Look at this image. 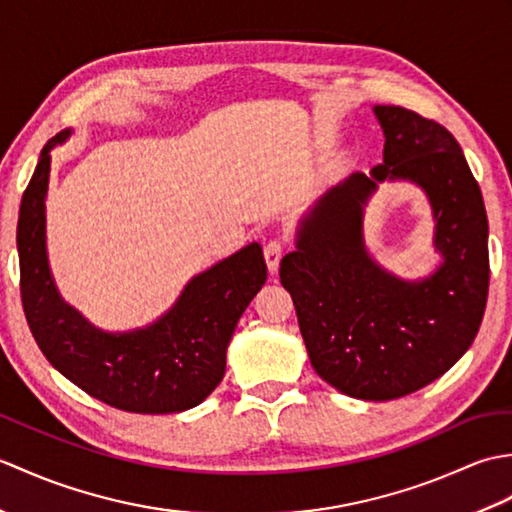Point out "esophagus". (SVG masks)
Wrapping results in <instances>:
<instances>
[{
  "instance_id": "esophagus-1",
  "label": "esophagus",
  "mask_w": 512,
  "mask_h": 512,
  "mask_svg": "<svg viewBox=\"0 0 512 512\" xmlns=\"http://www.w3.org/2000/svg\"><path fill=\"white\" fill-rule=\"evenodd\" d=\"M284 253H286V244L281 242V239H270V242L264 246V257H266V266L270 273H277Z\"/></svg>"
}]
</instances>
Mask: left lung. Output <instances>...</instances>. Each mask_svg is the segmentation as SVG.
<instances>
[{
    "instance_id": "8db88e82",
    "label": "left lung",
    "mask_w": 512,
    "mask_h": 512,
    "mask_svg": "<svg viewBox=\"0 0 512 512\" xmlns=\"http://www.w3.org/2000/svg\"><path fill=\"white\" fill-rule=\"evenodd\" d=\"M383 162L336 184L303 217L279 277L295 303L310 363L361 400L427 387L460 361L488 297V220L480 184L447 127L398 105H376ZM409 179L428 193L445 262L420 282L380 269L362 244V209L378 181Z\"/></svg>"
}]
</instances>
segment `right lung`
Segmentation results:
<instances>
[{
    "label": "right lung",
    "mask_w": 512,
    "mask_h": 512,
    "mask_svg": "<svg viewBox=\"0 0 512 512\" xmlns=\"http://www.w3.org/2000/svg\"><path fill=\"white\" fill-rule=\"evenodd\" d=\"M70 138L63 129L41 149L19 206V288L26 321L52 367L105 405L132 413L187 411L220 385L226 347L268 268L259 244H248L195 275L162 317L134 332H103L59 295L46 253L50 149Z\"/></svg>",
    "instance_id": "obj_1"
}]
</instances>
